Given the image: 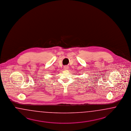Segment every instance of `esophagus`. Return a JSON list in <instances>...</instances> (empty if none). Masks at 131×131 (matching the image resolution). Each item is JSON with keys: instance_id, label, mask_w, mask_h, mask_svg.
<instances>
[{"instance_id": "esophagus-1", "label": "esophagus", "mask_w": 131, "mask_h": 131, "mask_svg": "<svg viewBox=\"0 0 131 131\" xmlns=\"http://www.w3.org/2000/svg\"><path fill=\"white\" fill-rule=\"evenodd\" d=\"M68 66H65L64 67V69L65 70H67L68 69Z\"/></svg>"}]
</instances>
